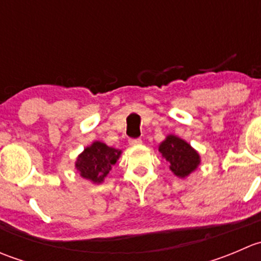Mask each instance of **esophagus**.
<instances>
[{
	"label": "esophagus",
	"mask_w": 261,
	"mask_h": 261,
	"mask_svg": "<svg viewBox=\"0 0 261 261\" xmlns=\"http://www.w3.org/2000/svg\"><path fill=\"white\" fill-rule=\"evenodd\" d=\"M128 144H130L131 146H138L143 144V140H141V139H130V140H128Z\"/></svg>",
	"instance_id": "34e87169"
}]
</instances>
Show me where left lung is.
Masks as SVG:
<instances>
[{"label":"left lung","instance_id":"1","mask_svg":"<svg viewBox=\"0 0 261 261\" xmlns=\"http://www.w3.org/2000/svg\"><path fill=\"white\" fill-rule=\"evenodd\" d=\"M159 151L169 162L170 170L179 178L188 177L201 163L198 152L187 141L175 135H168L159 145Z\"/></svg>","mask_w":261,"mask_h":261}]
</instances>
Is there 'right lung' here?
Masks as SVG:
<instances>
[{
  "mask_svg": "<svg viewBox=\"0 0 261 261\" xmlns=\"http://www.w3.org/2000/svg\"><path fill=\"white\" fill-rule=\"evenodd\" d=\"M120 155L121 150L107 146L101 141H94L78 155L75 168L84 179L99 184L107 177Z\"/></svg>",
  "mask_w": 261,
  "mask_h": 261,
  "instance_id": "right-lung-1",
  "label": "right lung"
}]
</instances>
